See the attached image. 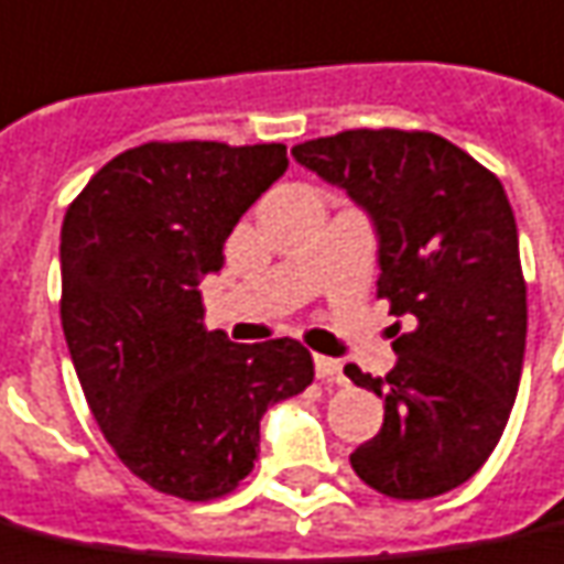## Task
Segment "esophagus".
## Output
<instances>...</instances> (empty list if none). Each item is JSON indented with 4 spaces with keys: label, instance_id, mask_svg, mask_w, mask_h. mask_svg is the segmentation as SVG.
Returning <instances> with one entry per match:
<instances>
[{
    "label": "esophagus",
    "instance_id": "34e87169",
    "mask_svg": "<svg viewBox=\"0 0 564 564\" xmlns=\"http://www.w3.org/2000/svg\"><path fill=\"white\" fill-rule=\"evenodd\" d=\"M314 365H316V379H323V382H337V379L344 377V365H340L337 358L314 356Z\"/></svg>",
    "mask_w": 564,
    "mask_h": 564
}]
</instances>
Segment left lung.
Segmentation results:
<instances>
[{
  "label": "left lung",
  "mask_w": 564,
  "mask_h": 564,
  "mask_svg": "<svg viewBox=\"0 0 564 564\" xmlns=\"http://www.w3.org/2000/svg\"><path fill=\"white\" fill-rule=\"evenodd\" d=\"M293 154L370 212L377 299L412 323L391 373L344 367L386 400L382 431L349 463L391 499L448 494L494 454L523 370L527 278L502 182L431 131L356 128Z\"/></svg>",
  "instance_id": "8db88e82"
}]
</instances>
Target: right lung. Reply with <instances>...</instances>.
<instances>
[{
    "label": "right lung",
    "mask_w": 564,
    "mask_h": 564,
    "mask_svg": "<svg viewBox=\"0 0 564 564\" xmlns=\"http://www.w3.org/2000/svg\"><path fill=\"white\" fill-rule=\"evenodd\" d=\"M286 145L152 140L116 154L62 220V332L116 457L158 494H232L260 419L314 382L293 337L232 344L203 325L199 274L286 170Z\"/></svg>",
    "instance_id": "add662e5"
}]
</instances>
